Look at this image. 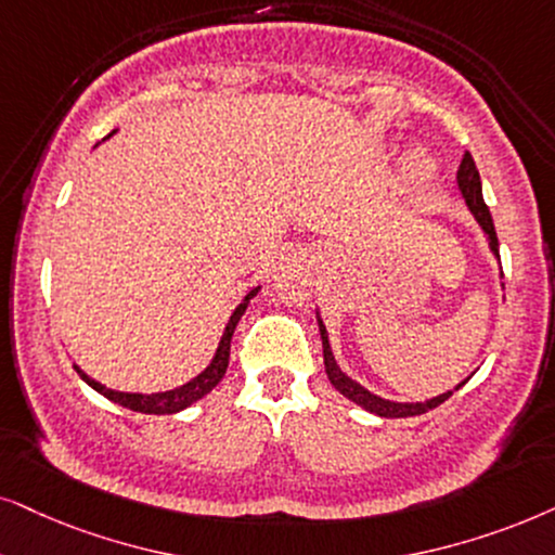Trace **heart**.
<instances>
[{
	"label": "heart",
	"instance_id": "1",
	"mask_svg": "<svg viewBox=\"0 0 555 555\" xmlns=\"http://www.w3.org/2000/svg\"><path fill=\"white\" fill-rule=\"evenodd\" d=\"M406 171H410V177L415 181H427L433 173V160L425 156V153H415V156L410 158V164H406Z\"/></svg>",
	"mask_w": 555,
	"mask_h": 555
}]
</instances>
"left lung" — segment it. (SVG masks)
Returning <instances> with one entry per match:
<instances>
[{
  "instance_id": "8db88e82",
  "label": "left lung",
  "mask_w": 555,
  "mask_h": 555,
  "mask_svg": "<svg viewBox=\"0 0 555 555\" xmlns=\"http://www.w3.org/2000/svg\"><path fill=\"white\" fill-rule=\"evenodd\" d=\"M455 181H459V192H461V196H464L466 207L472 209L476 222H479L483 235H487L489 248H492L494 258L500 261V241H496V230H494L492 215H489V207L483 205L481 177H479V171H476L472 153H466L464 160H461L459 173H455ZM318 325H320V338H322V359H325V374L330 378V384H333V387L338 389L343 397H348L350 402L363 406L366 412H374V415H378V417H415V415H423V412L435 410L438 404H443L455 389H461L466 384V382H461L455 389L446 391V395L433 397V399H425V402H391V399H384V397L374 395V391L361 387L356 378L343 374L338 361H335V356H333V348H330L327 330H325V322H322V318H320V312H318Z\"/></svg>"
}]
</instances>
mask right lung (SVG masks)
<instances>
[{
    "mask_svg": "<svg viewBox=\"0 0 555 555\" xmlns=\"http://www.w3.org/2000/svg\"><path fill=\"white\" fill-rule=\"evenodd\" d=\"M112 135H115V130H112L107 138H112ZM107 138H104V140H107ZM258 289H261V286H256V289H250L248 294H245L241 305L235 307L233 314H230V320H228V325H225V333H222L220 346H217L215 359L209 361V366L202 371V374H196L192 382L181 384V387H177V389L153 391V395H140V391H120V389L104 387V384L94 382V378H91L89 374H83L79 366H74L76 374H79L83 382L89 384L91 389L100 391L102 397H107L109 402L128 406V410H132V412H143V415H173V412L186 410L189 404L199 402L202 397L209 395V391H212L217 384H220V378L225 376L228 361H230V340H233V333H235L237 322H241L243 312L248 310L250 299L256 297Z\"/></svg>",
    "mask_w": 555,
    "mask_h": 555,
    "instance_id": "1",
    "label": "right lung"
}]
</instances>
